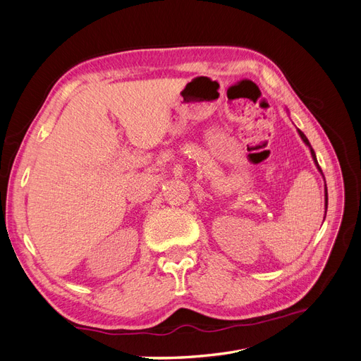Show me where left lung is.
Returning a JSON list of instances; mask_svg holds the SVG:
<instances>
[{"mask_svg": "<svg viewBox=\"0 0 361 361\" xmlns=\"http://www.w3.org/2000/svg\"><path fill=\"white\" fill-rule=\"evenodd\" d=\"M298 134H300V137L302 138V141L305 145H307L309 147H310V152H312V157H313V161H314V164H316V167L319 169V171L322 173V170H321V167H319V164H318V159H316V155H314V150L312 149V146H310V143H309V140H307V137H305L301 130L298 129ZM326 204H329V194H326V185H325V212H326Z\"/></svg>", "mask_w": 361, "mask_h": 361, "instance_id": "obj_1", "label": "left lung"}]
</instances>
